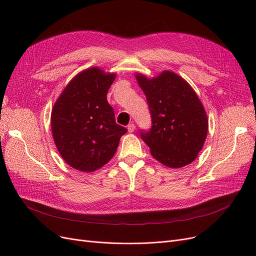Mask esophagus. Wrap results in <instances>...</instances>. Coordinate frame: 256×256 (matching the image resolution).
Instances as JSON below:
<instances>
[{
  "mask_svg": "<svg viewBox=\"0 0 256 256\" xmlns=\"http://www.w3.org/2000/svg\"><path fill=\"white\" fill-rule=\"evenodd\" d=\"M127 129H128V131H129V132H134V129H136V125H134V122H130V124H129V125L127 126Z\"/></svg>",
  "mask_w": 256,
  "mask_h": 256,
  "instance_id": "obj_1",
  "label": "esophagus"
}]
</instances>
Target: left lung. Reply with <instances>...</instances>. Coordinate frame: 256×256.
<instances>
[{
  "label": "left lung",
  "mask_w": 256,
  "mask_h": 256,
  "mask_svg": "<svg viewBox=\"0 0 256 256\" xmlns=\"http://www.w3.org/2000/svg\"><path fill=\"white\" fill-rule=\"evenodd\" d=\"M136 78L144 92L152 116V128L140 131L152 156L160 164L178 168L188 166L203 148L208 131L204 106L187 81L166 70L148 79Z\"/></svg>",
  "instance_id": "left-lung-1"
}]
</instances>
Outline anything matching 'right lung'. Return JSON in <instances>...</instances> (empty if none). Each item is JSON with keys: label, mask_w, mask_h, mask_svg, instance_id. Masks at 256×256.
Returning a JSON list of instances; mask_svg holds the SVG:
<instances>
[{"label": "right lung", "mask_w": 256, "mask_h": 256, "mask_svg": "<svg viewBox=\"0 0 256 256\" xmlns=\"http://www.w3.org/2000/svg\"><path fill=\"white\" fill-rule=\"evenodd\" d=\"M115 74L85 69L67 84L54 104L51 129L62 158L72 168L94 172L109 162L127 129L115 122L106 94Z\"/></svg>", "instance_id": "obj_1"}]
</instances>
